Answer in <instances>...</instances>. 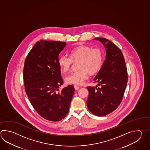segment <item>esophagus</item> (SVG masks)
Returning a JSON list of instances; mask_svg holds the SVG:
<instances>
[{"label":"esophagus","mask_w":150,"mask_h":150,"mask_svg":"<svg viewBox=\"0 0 150 150\" xmlns=\"http://www.w3.org/2000/svg\"><path fill=\"white\" fill-rule=\"evenodd\" d=\"M74 88H75V89L76 90H79V89H80V86H74Z\"/></svg>","instance_id":"1"}]
</instances>
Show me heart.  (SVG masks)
<instances>
[{
    "mask_svg": "<svg viewBox=\"0 0 150 150\" xmlns=\"http://www.w3.org/2000/svg\"><path fill=\"white\" fill-rule=\"evenodd\" d=\"M70 55H61L58 59V64L61 70L67 72L70 70L74 61L80 60V70L71 74L66 78L68 84L80 86L89 78V74L97 72L101 68L103 62V54L100 49L82 46L76 47L70 51Z\"/></svg>",
    "mask_w": 150,
    "mask_h": 150,
    "instance_id": "b5f03b06",
    "label": "heart"
}]
</instances>
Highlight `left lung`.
I'll use <instances>...</instances> for the list:
<instances>
[{"mask_svg":"<svg viewBox=\"0 0 150 150\" xmlns=\"http://www.w3.org/2000/svg\"><path fill=\"white\" fill-rule=\"evenodd\" d=\"M93 40L100 42L105 48L106 59L93 79L96 87L88 86L86 101L89 111L98 116L112 113L122 101L128 81L125 60L121 50L104 38Z\"/></svg>","mask_w":150,"mask_h":150,"instance_id":"obj_1","label":"left lung"}]
</instances>
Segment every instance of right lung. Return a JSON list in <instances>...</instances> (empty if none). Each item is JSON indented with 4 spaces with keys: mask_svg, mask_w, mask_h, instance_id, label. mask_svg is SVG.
<instances>
[{
    "mask_svg": "<svg viewBox=\"0 0 150 150\" xmlns=\"http://www.w3.org/2000/svg\"><path fill=\"white\" fill-rule=\"evenodd\" d=\"M66 45L64 42L40 40L25 60L23 81L28 99L40 115L51 121L67 115L75 91L71 85L59 89L64 83L59 54Z\"/></svg>",
    "mask_w": 150,
    "mask_h": 150,
    "instance_id": "obj_1",
    "label": "right lung"
}]
</instances>
